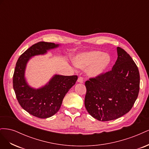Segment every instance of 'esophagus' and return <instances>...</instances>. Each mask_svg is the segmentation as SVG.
Wrapping results in <instances>:
<instances>
[{
    "label": "esophagus",
    "instance_id": "1",
    "mask_svg": "<svg viewBox=\"0 0 149 149\" xmlns=\"http://www.w3.org/2000/svg\"><path fill=\"white\" fill-rule=\"evenodd\" d=\"M77 81H78V83H83V78H82V77H79V78H78Z\"/></svg>",
    "mask_w": 149,
    "mask_h": 149
}]
</instances>
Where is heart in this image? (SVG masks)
Instances as JSON below:
<instances>
[{
    "label": "heart",
    "mask_w": 149,
    "mask_h": 149,
    "mask_svg": "<svg viewBox=\"0 0 149 149\" xmlns=\"http://www.w3.org/2000/svg\"><path fill=\"white\" fill-rule=\"evenodd\" d=\"M74 65L80 69H86L90 78H100L105 73L111 63L109 54L101 51L93 50L79 53L73 58Z\"/></svg>",
    "instance_id": "heart-1"
}]
</instances>
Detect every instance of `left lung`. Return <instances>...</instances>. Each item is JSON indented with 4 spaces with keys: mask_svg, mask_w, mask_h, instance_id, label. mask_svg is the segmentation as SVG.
Here are the masks:
<instances>
[{
    "mask_svg": "<svg viewBox=\"0 0 149 149\" xmlns=\"http://www.w3.org/2000/svg\"><path fill=\"white\" fill-rule=\"evenodd\" d=\"M118 59L112 70L85 82L84 105L88 113L100 121L120 118L132 109L140 88L138 68L129 54L117 48Z\"/></svg>",
    "mask_w": 149,
    "mask_h": 149,
    "instance_id": "obj_1",
    "label": "left lung"
}]
</instances>
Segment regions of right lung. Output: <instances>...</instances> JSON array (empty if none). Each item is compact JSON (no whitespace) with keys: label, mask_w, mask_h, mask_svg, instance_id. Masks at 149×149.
Masks as SVG:
<instances>
[{"label":"right lung","mask_w":149,"mask_h":149,"mask_svg":"<svg viewBox=\"0 0 149 149\" xmlns=\"http://www.w3.org/2000/svg\"><path fill=\"white\" fill-rule=\"evenodd\" d=\"M59 44L40 42L33 45L20 55L13 76V88L21 107L29 114L41 119L50 118L59 111L68 91L75 84L78 76L54 75L43 86L35 89L25 77L26 65L36 55H45Z\"/></svg>","instance_id":"1"}]
</instances>
